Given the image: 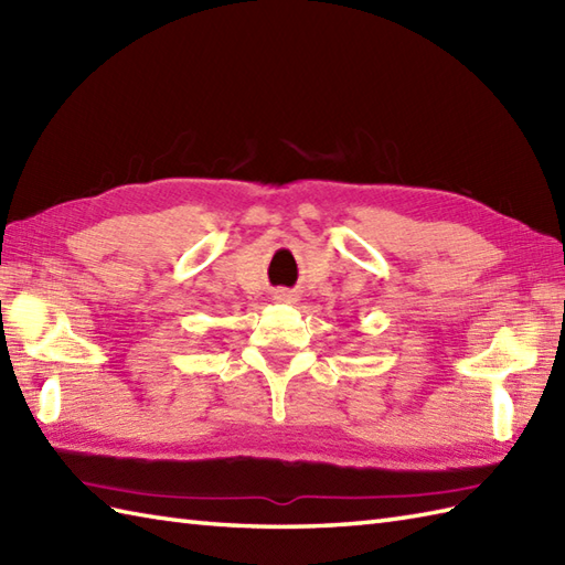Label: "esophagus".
<instances>
[{
	"mask_svg": "<svg viewBox=\"0 0 565 565\" xmlns=\"http://www.w3.org/2000/svg\"><path fill=\"white\" fill-rule=\"evenodd\" d=\"M276 298H279V301H291V294H286V291H279V296H276Z\"/></svg>",
	"mask_w": 565,
	"mask_h": 565,
	"instance_id": "esophagus-1",
	"label": "esophagus"
}]
</instances>
